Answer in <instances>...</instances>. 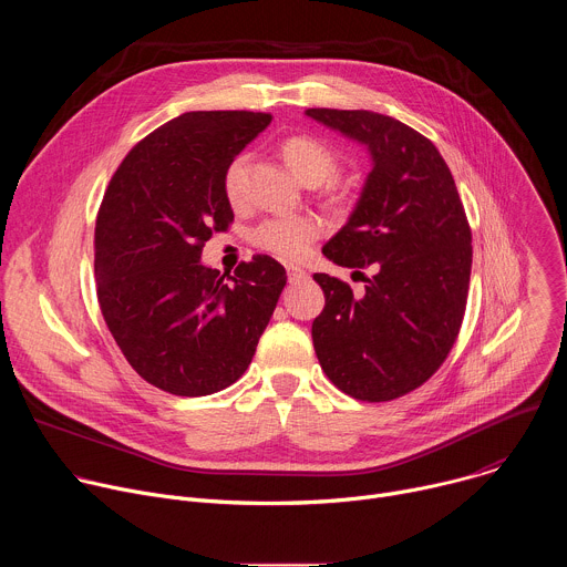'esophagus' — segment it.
<instances>
[{
    "instance_id": "esophagus-1",
    "label": "esophagus",
    "mask_w": 567,
    "mask_h": 567,
    "mask_svg": "<svg viewBox=\"0 0 567 567\" xmlns=\"http://www.w3.org/2000/svg\"><path fill=\"white\" fill-rule=\"evenodd\" d=\"M305 278H307V274H305L300 267H296V265H287V280H289L291 285H296V282L305 280Z\"/></svg>"
}]
</instances>
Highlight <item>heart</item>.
I'll list each match as a JSON object with an SVG mask.
<instances>
[{
  "label": "heart",
  "instance_id": "obj_1",
  "mask_svg": "<svg viewBox=\"0 0 567 567\" xmlns=\"http://www.w3.org/2000/svg\"><path fill=\"white\" fill-rule=\"evenodd\" d=\"M280 154L287 168L305 184L320 186L337 175L339 158L337 154L318 138L311 136H291L280 145ZM245 177H247V156H235L224 173V193L230 204L245 199ZM322 233V221L313 215H285L265 219L254 230V241L285 260H300L309 254L313 241Z\"/></svg>",
  "mask_w": 567,
  "mask_h": 567
}]
</instances>
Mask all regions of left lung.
I'll return each mask as SVG.
<instances>
[{
	"label": "left lung",
	"instance_id": "8db88e82",
	"mask_svg": "<svg viewBox=\"0 0 567 567\" xmlns=\"http://www.w3.org/2000/svg\"><path fill=\"white\" fill-rule=\"evenodd\" d=\"M305 114L365 145L372 161L352 215L322 256L374 276L354 296L339 278L313 274L326 293L311 326L313 350L339 390L390 401L431 379L457 339L471 228L446 161L426 136L368 110Z\"/></svg>",
	"mask_w": 567,
	"mask_h": 567
}]
</instances>
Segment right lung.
<instances>
[{
	"instance_id": "1",
	"label": "right lung",
	"mask_w": 567,
	"mask_h": 567,
	"mask_svg": "<svg viewBox=\"0 0 567 567\" xmlns=\"http://www.w3.org/2000/svg\"><path fill=\"white\" fill-rule=\"evenodd\" d=\"M262 112H186L138 141L96 219V289L107 328L152 385L204 396L235 383L287 285L256 256L228 278L202 262L233 221L224 173L267 125Z\"/></svg>"
}]
</instances>
